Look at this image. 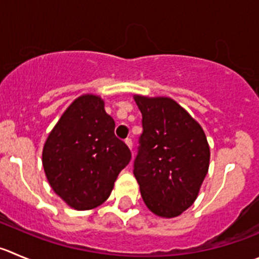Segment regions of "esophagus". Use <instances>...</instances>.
Listing matches in <instances>:
<instances>
[{"instance_id": "esophagus-1", "label": "esophagus", "mask_w": 259, "mask_h": 259, "mask_svg": "<svg viewBox=\"0 0 259 259\" xmlns=\"http://www.w3.org/2000/svg\"><path fill=\"white\" fill-rule=\"evenodd\" d=\"M125 145H127V146L132 150V146H134V142H132L131 139H125Z\"/></svg>"}]
</instances>
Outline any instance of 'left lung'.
<instances>
[{"instance_id": "8db88e82", "label": "left lung", "mask_w": 259, "mask_h": 259, "mask_svg": "<svg viewBox=\"0 0 259 259\" xmlns=\"http://www.w3.org/2000/svg\"><path fill=\"white\" fill-rule=\"evenodd\" d=\"M142 134L134 162L145 205L161 218L191 207L208 171L210 147L201 125L170 98L135 95Z\"/></svg>"}]
</instances>
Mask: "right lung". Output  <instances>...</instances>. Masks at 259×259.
Masks as SVG:
<instances>
[{
  "label": "right lung",
  "mask_w": 259,
  "mask_h": 259,
  "mask_svg": "<svg viewBox=\"0 0 259 259\" xmlns=\"http://www.w3.org/2000/svg\"><path fill=\"white\" fill-rule=\"evenodd\" d=\"M114 127L102 98L86 94L66 109L44 144L47 179L75 210H91L107 201L118 174L131 160Z\"/></svg>",
  "instance_id": "right-lung-1"
}]
</instances>
